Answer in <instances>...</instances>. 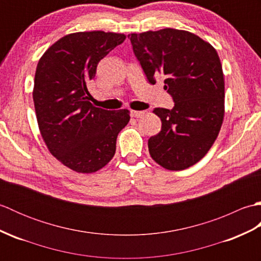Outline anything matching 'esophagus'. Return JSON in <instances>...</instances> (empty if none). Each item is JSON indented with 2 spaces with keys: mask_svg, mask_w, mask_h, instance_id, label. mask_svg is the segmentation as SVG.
<instances>
[{
  "mask_svg": "<svg viewBox=\"0 0 261 261\" xmlns=\"http://www.w3.org/2000/svg\"><path fill=\"white\" fill-rule=\"evenodd\" d=\"M145 113V111H131L130 112L132 118H140V116H142Z\"/></svg>",
  "mask_w": 261,
  "mask_h": 261,
  "instance_id": "34e87169",
  "label": "esophagus"
}]
</instances>
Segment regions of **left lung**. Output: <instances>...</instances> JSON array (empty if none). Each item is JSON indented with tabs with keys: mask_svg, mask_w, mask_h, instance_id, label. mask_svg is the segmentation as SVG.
Wrapping results in <instances>:
<instances>
[{
	"mask_svg": "<svg viewBox=\"0 0 261 261\" xmlns=\"http://www.w3.org/2000/svg\"><path fill=\"white\" fill-rule=\"evenodd\" d=\"M132 49L150 84L165 77L175 103L156 108L162 130L148 140L154 162L181 170L201 160L218 137L224 115V79L215 49L194 33L163 29L131 33Z\"/></svg>",
	"mask_w": 261,
	"mask_h": 261,
	"instance_id": "obj_1",
	"label": "left lung"
}]
</instances>
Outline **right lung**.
Masks as SVG:
<instances>
[{
  "label": "right lung",
  "instance_id": "1",
  "mask_svg": "<svg viewBox=\"0 0 261 261\" xmlns=\"http://www.w3.org/2000/svg\"><path fill=\"white\" fill-rule=\"evenodd\" d=\"M125 40L122 33H70L42 55L37 66L33 102L46 145L60 163L77 173H94L113 158L116 138L129 111L93 107L87 84L97 64Z\"/></svg>",
  "mask_w": 261,
  "mask_h": 261
}]
</instances>
